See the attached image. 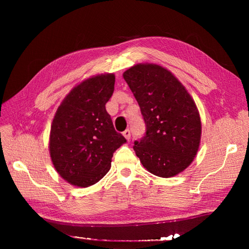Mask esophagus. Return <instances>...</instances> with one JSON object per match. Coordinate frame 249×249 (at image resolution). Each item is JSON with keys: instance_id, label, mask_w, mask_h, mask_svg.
Masks as SVG:
<instances>
[{"instance_id": "obj_1", "label": "esophagus", "mask_w": 249, "mask_h": 249, "mask_svg": "<svg viewBox=\"0 0 249 249\" xmlns=\"http://www.w3.org/2000/svg\"><path fill=\"white\" fill-rule=\"evenodd\" d=\"M123 135H124V138H125L126 140H130V138H131V132H130V130H125V131L123 133Z\"/></svg>"}]
</instances>
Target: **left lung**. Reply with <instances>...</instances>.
Masks as SVG:
<instances>
[{
  "instance_id": "8db88e82",
  "label": "left lung",
  "mask_w": 249,
  "mask_h": 249,
  "mask_svg": "<svg viewBox=\"0 0 249 249\" xmlns=\"http://www.w3.org/2000/svg\"><path fill=\"white\" fill-rule=\"evenodd\" d=\"M136 99L146 132L134 142L144 168L171 178L194 160L200 143L201 122L196 105L172 72L153 63H139L124 72Z\"/></svg>"
}]
</instances>
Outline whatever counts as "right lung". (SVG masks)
I'll return each instance as SVG.
<instances>
[{"label":"right lung","instance_id":"1","mask_svg":"<svg viewBox=\"0 0 249 249\" xmlns=\"http://www.w3.org/2000/svg\"><path fill=\"white\" fill-rule=\"evenodd\" d=\"M113 73L84 80L58 107L50 133V155L62 178L89 187L110 170L115 150L126 142L115 131L106 103L114 91Z\"/></svg>","mask_w":249,"mask_h":249}]
</instances>
